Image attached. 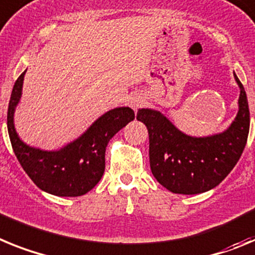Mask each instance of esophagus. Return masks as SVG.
Returning a JSON list of instances; mask_svg holds the SVG:
<instances>
[{"label":"esophagus","instance_id":"esophagus-1","mask_svg":"<svg viewBox=\"0 0 255 255\" xmlns=\"http://www.w3.org/2000/svg\"><path fill=\"white\" fill-rule=\"evenodd\" d=\"M143 105V99L141 96H132L130 97L129 100V106L132 108V109L134 110V112H137V110L140 109L141 106Z\"/></svg>","mask_w":255,"mask_h":255}]
</instances>
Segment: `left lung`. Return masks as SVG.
Wrapping results in <instances>:
<instances>
[{"mask_svg": "<svg viewBox=\"0 0 255 255\" xmlns=\"http://www.w3.org/2000/svg\"><path fill=\"white\" fill-rule=\"evenodd\" d=\"M240 87L239 112L225 132L191 137L152 109H140L141 121L149 132L150 168L159 183L174 194H201L220 185L234 169L247 145L250 114L244 86Z\"/></svg>", "mask_w": 255, "mask_h": 255, "instance_id": "obj_1", "label": "left lung"}]
</instances>
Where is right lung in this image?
I'll use <instances>...</instances> for the list:
<instances>
[{
    "label": "right lung",
    "mask_w": 255,
    "mask_h": 255,
    "mask_svg": "<svg viewBox=\"0 0 255 255\" xmlns=\"http://www.w3.org/2000/svg\"><path fill=\"white\" fill-rule=\"evenodd\" d=\"M23 72L15 82L7 110V129L17 160L30 180L43 191L56 196H81L92 190L105 170V150L117 132L134 119L130 108H115L92 123L85 133L56 151L28 146L19 138L14 113L20 101Z\"/></svg>",
    "instance_id": "right-lung-1"
}]
</instances>
